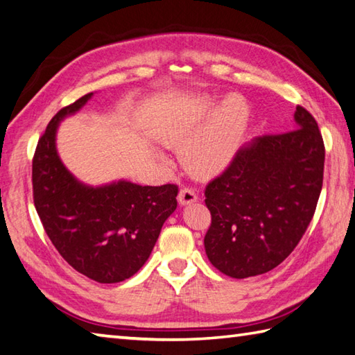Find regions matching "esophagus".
I'll list each match as a JSON object with an SVG mask.
<instances>
[{
	"instance_id": "34e87169",
	"label": "esophagus",
	"mask_w": 355,
	"mask_h": 355,
	"mask_svg": "<svg viewBox=\"0 0 355 355\" xmlns=\"http://www.w3.org/2000/svg\"><path fill=\"white\" fill-rule=\"evenodd\" d=\"M197 200H198V196H197V192L192 189V187H183V189L178 193V203L183 206L196 203Z\"/></svg>"
}]
</instances>
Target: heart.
<instances>
[{
  "mask_svg": "<svg viewBox=\"0 0 355 355\" xmlns=\"http://www.w3.org/2000/svg\"><path fill=\"white\" fill-rule=\"evenodd\" d=\"M211 106V101H205L200 107L173 114L158 129L159 141L182 149L187 171L201 178L217 175L231 164L249 118L246 103L239 95H229L205 127Z\"/></svg>",
  "mask_w": 355,
  "mask_h": 355,
  "instance_id": "obj_1",
  "label": "heart"
}]
</instances>
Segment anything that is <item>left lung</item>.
Masks as SVG:
<instances>
[{"label": "left lung", "instance_id": "obj_1", "mask_svg": "<svg viewBox=\"0 0 355 355\" xmlns=\"http://www.w3.org/2000/svg\"><path fill=\"white\" fill-rule=\"evenodd\" d=\"M295 129L257 137L206 186V255L232 279L269 272L302 240L323 184L324 144L317 121L297 106Z\"/></svg>", "mask_w": 355, "mask_h": 355}]
</instances>
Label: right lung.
I'll return each mask as SVG.
<instances>
[{"instance_id":"add662e5","label":"right lung","mask_w":355,"mask_h":355,"mask_svg":"<svg viewBox=\"0 0 355 355\" xmlns=\"http://www.w3.org/2000/svg\"><path fill=\"white\" fill-rule=\"evenodd\" d=\"M92 95L62 107L38 140L32 162L33 203L47 237L69 265L98 283H118L149 259L163 223L177 209L178 186L120 180L94 187L66 169L55 143L58 124Z\"/></svg>"}]
</instances>
